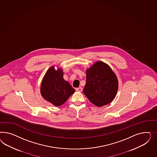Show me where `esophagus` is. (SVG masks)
Returning a JSON list of instances; mask_svg holds the SVG:
<instances>
[{
	"instance_id": "34e87169",
	"label": "esophagus",
	"mask_w": 157,
	"mask_h": 157,
	"mask_svg": "<svg viewBox=\"0 0 157 157\" xmlns=\"http://www.w3.org/2000/svg\"><path fill=\"white\" fill-rule=\"evenodd\" d=\"M76 90L78 91H82V87H78V88H76Z\"/></svg>"
}]
</instances>
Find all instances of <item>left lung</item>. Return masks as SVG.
Listing matches in <instances>:
<instances>
[{
    "mask_svg": "<svg viewBox=\"0 0 157 157\" xmlns=\"http://www.w3.org/2000/svg\"><path fill=\"white\" fill-rule=\"evenodd\" d=\"M117 89V77L110 67L104 62H96L87 70L83 93L97 106L111 102L116 95Z\"/></svg>",
    "mask_w": 157,
    "mask_h": 157,
    "instance_id": "8db88e82",
    "label": "left lung"
}]
</instances>
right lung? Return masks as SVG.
I'll list each match as a JSON object with an SVG mask.
<instances>
[{
    "instance_id": "add662e5",
    "label": "right lung",
    "mask_w": 157,
    "mask_h": 157,
    "mask_svg": "<svg viewBox=\"0 0 157 157\" xmlns=\"http://www.w3.org/2000/svg\"><path fill=\"white\" fill-rule=\"evenodd\" d=\"M74 92L70 84L63 79L62 70H55L53 66L49 68L41 86V93L45 100L59 106L63 104Z\"/></svg>"
}]
</instances>
